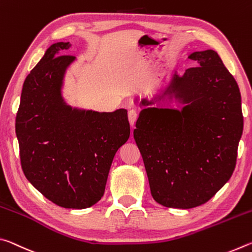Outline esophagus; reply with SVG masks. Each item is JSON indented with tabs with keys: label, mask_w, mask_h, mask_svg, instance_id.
Segmentation results:
<instances>
[{
	"label": "esophagus",
	"mask_w": 252,
	"mask_h": 252,
	"mask_svg": "<svg viewBox=\"0 0 252 252\" xmlns=\"http://www.w3.org/2000/svg\"><path fill=\"white\" fill-rule=\"evenodd\" d=\"M136 118H138V113H136L134 110H130L129 114H127V119H129V122H130L131 126H134V123L136 121Z\"/></svg>",
	"instance_id": "obj_1"
}]
</instances>
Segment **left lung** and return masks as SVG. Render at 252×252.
<instances>
[{
	"label": "left lung",
	"mask_w": 252,
	"mask_h": 252,
	"mask_svg": "<svg viewBox=\"0 0 252 252\" xmlns=\"http://www.w3.org/2000/svg\"><path fill=\"white\" fill-rule=\"evenodd\" d=\"M189 59L197 66L142 97L133 131L152 197L168 208L201 206L218 192L232 176L244 130L240 91L218 53L195 51Z\"/></svg>",
	"instance_id": "left-lung-1"
}]
</instances>
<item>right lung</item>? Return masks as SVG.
<instances>
[{
    "label": "right lung",
    "mask_w": 252,
    "mask_h": 252,
    "mask_svg": "<svg viewBox=\"0 0 252 252\" xmlns=\"http://www.w3.org/2000/svg\"><path fill=\"white\" fill-rule=\"evenodd\" d=\"M70 42L45 51L21 93L15 132L22 170L50 201L66 209L94 206L103 197L117 151L130 136L127 111L72 108L62 95L75 57L60 55Z\"/></svg>",
    "instance_id": "add662e5"
}]
</instances>
